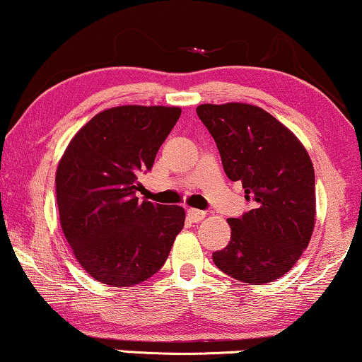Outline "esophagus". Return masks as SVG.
Listing matches in <instances>:
<instances>
[{"mask_svg": "<svg viewBox=\"0 0 362 362\" xmlns=\"http://www.w3.org/2000/svg\"><path fill=\"white\" fill-rule=\"evenodd\" d=\"M187 215H188V218H190L193 223H198V221H202L203 218H205L206 213L202 211V210H195V208H190V210L187 211Z\"/></svg>", "mask_w": 362, "mask_h": 362, "instance_id": "obj_1", "label": "esophagus"}]
</instances>
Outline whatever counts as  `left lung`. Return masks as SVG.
<instances>
[{
  "label": "left lung",
  "mask_w": 362,
  "mask_h": 362,
  "mask_svg": "<svg viewBox=\"0 0 362 362\" xmlns=\"http://www.w3.org/2000/svg\"><path fill=\"white\" fill-rule=\"evenodd\" d=\"M197 115L220 151L223 169L241 180L252 210L228 218L231 239L213 262L236 281H277L298 261L315 228V170L297 136L247 103H205Z\"/></svg>",
  "instance_id": "1"
}]
</instances>
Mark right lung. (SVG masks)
Segmentation results:
<instances>
[{
    "mask_svg": "<svg viewBox=\"0 0 362 362\" xmlns=\"http://www.w3.org/2000/svg\"><path fill=\"white\" fill-rule=\"evenodd\" d=\"M182 113L179 106L123 105L77 131L55 172L59 220L83 271L110 287H131L164 266L185 223L179 205L139 202L149 170Z\"/></svg>",
    "mask_w": 362,
    "mask_h": 362,
    "instance_id": "add662e5",
    "label": "right lung"
}]
</instances>
